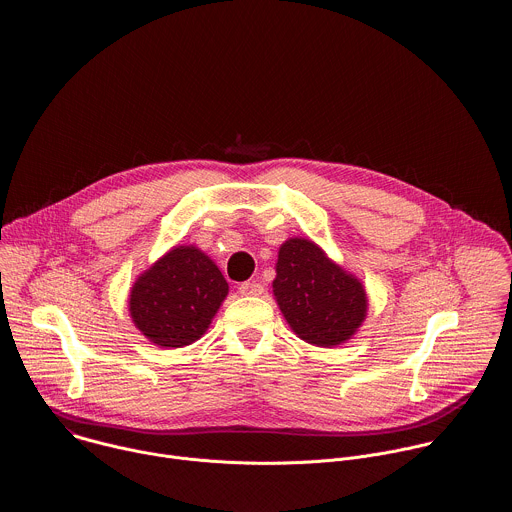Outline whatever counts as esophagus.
Returning a JSON list of instances; mask_svg holds the SVG:
<instances>
[{"mask_svg":"<svg viewBox=\"0 0 512 512\" xmlns=\"http://www.w3.org/2000/svg\"><path fill=\"white\" fill-rule=\"evenodd\" d=\"M239 293L245 297H257L263 293V285L259 281H245L239 285Z\"/></svg>","mask_w":512,"mask_h":512,"instance_id":"obj_1","label":"esophagus"}]
</instances>
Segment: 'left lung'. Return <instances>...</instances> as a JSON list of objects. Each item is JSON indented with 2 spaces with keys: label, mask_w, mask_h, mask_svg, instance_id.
Returning <instances> with one entry per match:
<instances>
[{
  "label": "left lung",
  "mask_w": 512,
  "mask_h": 512,
  "mask_svg": "<svg viewBox=\"0 0 512 512\" xmlns=\"http://www.w3.org/2000/svg\"><path fill=\"white\" fill-rule=\"evenodd\" d=\"M275 301L305 344L342 346L368 317L364 283L305 237L287 239L277 253Z\"/></svg>",
  "instance_id": "8db88e82"
}]
</instances>
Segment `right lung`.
I'll list each match as a JSON object with an SVG mask.
<instances>
[{
    "instance_id": "obj_1",
    "label": "right lung",
    "mask_w": 512,
    "mask_h": 512,
    "mask_svg": "<svg viewBox=\"0 0 512 512\" xmlns=\"http://www.w3.org/2000/svg\"><path fill=\"white\" fill-rule=\"evenodd\" d=\"M229 293L217 263L195 245H177L144 269L128 295L136 329L170 350L201 339Z\"/></svg>"
}]
</instances>
